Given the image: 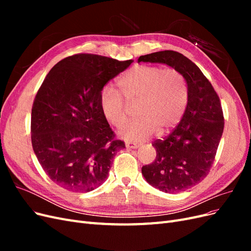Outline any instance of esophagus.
Wrapping results in <instances>:
<instances>
[{
  "instance_id": "obj_1",
  "label": "esophagus",
  "mask_w": 251,
  "mask_h": 251,
  "mask_svg": "<svg viewBox=\"0 0 251 251\" xmlns=\"http://www.w3.org/2000/svg\"><path fill=\"white\" fill-rule=\"evenodd\" d=\"M140 147L139 143L135 142H126V149H138Z\"/></svg>"
}]
</instances>
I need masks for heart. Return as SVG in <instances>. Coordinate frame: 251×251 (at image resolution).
Masks as SVG:
<instances>
[{
  "instance_id": "1",
  "label": "heart",
  "mask_w": 251,
  "mask_h": 251,
  "mask_svg": "<svg viewBox=\"0 0 251 251\" xmlns=\"http://www.w3.org/2000/svg\"><path fill=\"white\" fill-rule=\"evenodd\" d=\"M118 86L126 101L137 102L136 116L118 132L120 138L128 141H144L157 131L160 135L170 132L183 116L188 89L179 71L157 66L138 65L118 79ZM100 107L103 117L116 127L126 120V101L112 86H104L100 93Z\"/></svg>"
}]
</instances>
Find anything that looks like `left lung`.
<instances>
[{"label":"left lung","instance_id":"obj_1","mask_svg":"<svg viewBox=\"0 0 251 251\" xmlns=\"http://www.w3.org/2000/svg\"><path fill=\"white\" fill-rule=\"evenodd\" d=\"M164 64L186 80L188 100L178 126L153 143L157 156L144 165V179L159 191L177 194L207 176L221 140L224 117L219 96L199 67L179 52L165 50L141 55L138 63Z\"/></svg>","mask_w":251,"mask_h":251}]
</instances>
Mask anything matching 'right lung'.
Listing matches in <instances>:
<instances>
[{
  "mask_svg": "<svg viewBox=\"0 0 251 251\" xmlns=\"http://www.w3.org/2000/svg\"><path fill=\"white\" fill-rule=\"evenodd\" d=\"M134 62L76 54L58 62L37 92L31 112L34 154L48 177L70 192H90L109 176L113 158L126 148L100 107L109 80Z\"/></svg>",
  "mask_w": 251,
  "mask_h": 251,
  "instance_id": "add662e5",
  "label": "right lung"
}]
</instances>
